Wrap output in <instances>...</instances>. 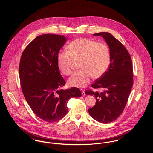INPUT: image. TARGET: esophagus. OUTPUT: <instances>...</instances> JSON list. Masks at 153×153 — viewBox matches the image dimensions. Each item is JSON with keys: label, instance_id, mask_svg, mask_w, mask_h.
I'll return each mask as SVG.
<instances>
[{"label": "esophagus", "instance_id": "1", "mask_svg": "<svg viewBox=\"0 0 153 153\" xmlns=\"http://www.w3.org/2000/svg\"><path fill=\"white\" fill-rule=\"evenodd\" d=\"M81 93H82V95H85V91H84V90H83V89H81Z\"/></svg>", "mask_w": 153, "mask_h": 153}]
</instances>
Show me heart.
Here are the masks:
<instances>
[{"label": "heart", "mask_w": 153, "mask_h": 153, "mask_svg": "<svg viewBox=\"0 0 153 153\" xmlns=\"http://www.w3.org/2000/svg\"><path fill=\"white\" fill-rule=\"evenodd\" d=\"M68 52H61L57 56V64L65 75L72 73V59H81L80 71L75 72L68 80L69 85L85 87L92 76L97 79L107 71L111 61L109 48L106 44L85 38H77L67 46Z\"/></svg>", "instance_id": "1"}]
</instances>
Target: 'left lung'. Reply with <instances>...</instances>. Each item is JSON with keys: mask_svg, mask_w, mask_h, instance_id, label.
<instances>
[{"mask_svg": "<svg viewBox=\"0 0 153 153\" xmlns=\"http://www.w3.org/2000/svg\"><path fill=\"white\" fill-rule=\"evenodd\" d=\"M93 35L102 36L109 47L111 61L108 70L91 85L103 91H85L86 95H94L96 99L95 105L88 112L96 121L107 124L115 120L127 104L133 85L132 65L127 49L110 33Z\"/></svg>", "mask_w": 153, "mask_h": 153, "instance_id": "8db88e82", "label": "left lung"}]
</instances>
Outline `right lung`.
Listing matches in <instances>:
<instances>
[{
    "mask_svg": "<svg viewBox=\"0 0 153 153\" xmlns=\"http://www.w3.org/2000/svg\"><path fill=\"white\" fill-rule=\"evenodd\" d=\"M66 41L63 35H39L26 47L20 61L23 95L35 115L49 123L65 115L68 111L66 104L71 98L81 96L78 88L61 89L65 82L59 72L57 56Z\"/></svg>",
    "mask_w": 153,
    "mask_h": 153,
    "instance_id": "right-lung-1",
    "label": "right lung"
}]
</instances>
